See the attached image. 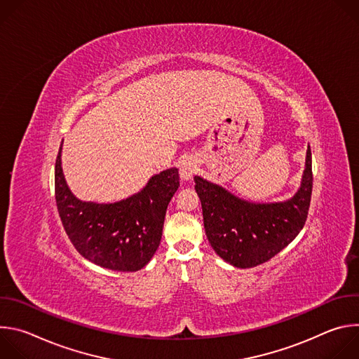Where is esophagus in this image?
I'll return each mask as SVG.
<instances>
[{
	"label": "esophagus",
	"mask_w": 359,
	"mask_h": 359,
	"mask_svg": "<svg viewBox=\"0 0 359 359\" xmlns=\"http://www.w3.org/2000/svg\"><path fill=\"white\" fill-rule=\"evenodd\" d=\"M196 170H197V162L191 156L184 158L179 163V172H180V177L183 180H190L193 177V175L196 173Z\"/></svg>",
	"instance_id": "esophagus-1"
}]
</instances>
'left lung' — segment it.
<instances>
[{
    "label": "left lung",
    "mask_w": 359,
    "mask_h": 359,
    "mask_svg": "<svg viewBox=\"0 0 359 359\" xmlns=\"http://www.w3.org/2000/svg\"><path fill=\"white\" fill-rule=\"evenodd\" d=\"M194 183L210 245L229 264L251 269L273 259L304 227L313 191L311 149L309 144L298 190L284 201L244 200L200 176Z\"/></svg>",
    "instance_id": "8db88e82"
}]
</instances>
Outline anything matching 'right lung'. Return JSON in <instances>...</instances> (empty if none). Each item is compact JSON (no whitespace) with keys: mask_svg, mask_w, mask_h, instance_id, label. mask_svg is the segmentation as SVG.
<instances>
[{"mask_svg":"<svg viewBox=\"0 0 359 359\" xmlns=\"http://www.w3.org/2000/svg\"><path fill=\"white\" fill-rule=\"evenodd\" d=\"M62 143L55 163V200L71 243L99 267L143 269L161 244L168 204L179 189V170L170 168L153 175L140 191L115 203L83 201L65 180Z\"/></svg>","mask_w":359,"mask_h":359,"instance_id":"obj_1","label":"right lung"}]
</instances>
